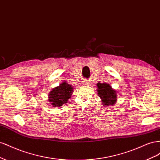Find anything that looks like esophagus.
<instances>
[{
	"instance_id": "esophagus-1",
	"label": "esophagus",
	"mask_w": 160,
	"mask_h": 160,
	"mask_svg": "<svg viewBox=\"0 0 160 160\" xmlns=\"http://www.w3.org/2000/svg\"><path fill=\"white\" fill-rule=\"evenodd\" d=\"M89 80H88V79H84L83 80V85H89Z\"/></svg>"
}]
</instances>
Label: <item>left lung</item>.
<instances>
[{"label":"left lung","mask_w":160,"mask_h":160,"mask_svg":"<svg viewBox=\"0 0 160 160\" xmlns=\"http://www.w3.org/2000/svg\"><path fill=\"white\" fill-rule=\"evenodd\" d=\"M98 95L102 101L103 105H112L117 100V94L115 90L111 88V86L108 83H98Z\"/></svg>","instance_id":"1"}]
</instances>
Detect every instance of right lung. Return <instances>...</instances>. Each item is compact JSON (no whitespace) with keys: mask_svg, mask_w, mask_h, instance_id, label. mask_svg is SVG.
<instances>
[{"mask_svg":"<svg viewBox=\"0 0 160 160\" xmlns=\"http://www.w3.org/2000/svg\"><path fill=\"white\" fill-rule=\"evenodd\" d=\"M72 87L66 82L62 83L57 88H55L49 93V102L51 103L53 107L59 108L67 103L72 95Z\"/></svg>","mask_w":160,"mask_h":160,"instance_id":"right-lung-1","label":"right lung"}]
</instances>
